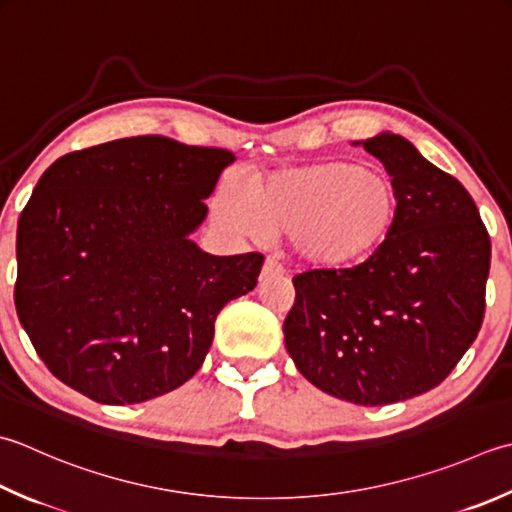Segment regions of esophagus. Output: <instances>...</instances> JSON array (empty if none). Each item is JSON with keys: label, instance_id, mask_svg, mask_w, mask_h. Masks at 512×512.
I'll use <instances>...</instances> for the list:
<instances>
[{"label": "esophagus", "instance_id": "34e87169", "mask_svg": "<svg viewBox=\"0 0 512 512\" xmlns=\"http://www.w3.org/2000/svg\"><path fill=\"white\" fill-rule=\"evenodd\" d=\"M282 273H284L282 264H279L275 257H268L266 262H264V268H262V279L264 277H273V275H282Z\"/></svg>", "mask_w": 512, "mask_h": 512}]
</instances>
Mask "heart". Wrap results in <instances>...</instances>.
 <instances>
[{"mask_svg":"<svg viewBox=\"0 0 512 512\" xmlns=\"http://www.w3.org/2000/svg\"><path fill=\"white\" fill-rule=\"evenodd\" d=\"M217 217L250 235L288 233L304 264L350 268L384 246L397 222L395 184L373 168L322 159L253 179L248 195L224 186Z\"/></svg>","mask_w":512,"mask_h":512,"instance_id":"1","label":"heart"}]
</instances>
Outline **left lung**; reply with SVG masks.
<instances>
[{
	"label": "left lung",
	"instance_id": "obj_1",
	"mask_svg": "<svg viewBox=\"0 0 512 512\" xmlns=\"http://www.w3.org/2000/svg\"><path fill=\"white\" fill-rule=\"evenodd\" d=\"M364 148L397 188L393 233L362 264L299 273L284 342L319 390L384 406L442 384L475 342L490 237L468 190L404 137L382 133Z\"/></svg>",
	"mask_w": 512,
	"mask_h": 512
}]
</instances>
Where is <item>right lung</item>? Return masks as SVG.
<instances>
[{
  "instance_id": "add662e5",
  "label": "right lung",
  "mask_w": 512,
  "mask_h": 512,
  "mask_svg": "<svg viewBox=\"0 0 512 512\" xmlns=\"http://www.w3.org/2000/svg\"><path fill=\"white\" fill-rule=\"evenodd\" d=\"M233 162L224 148L142 135L46 168L17 224L15 308L59 382L119 406L197 373L219 310L257 286L264 264L188 239Z\"/></svg>"
}]
</instances>
